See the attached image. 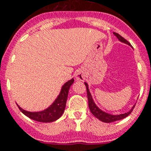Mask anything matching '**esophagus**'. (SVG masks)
Segmentation results:
<instances>
[{
	"mask_svg": "<svg viewBox=\"0 0 151 151\" xmlns=\"http://www.w3.org/2000/svg\"><path fill=\"white\" fill-rule=\"evenodd\" d=\"M75 78L78 81H83L85 79V73L83 72V70L77 71L75 74Z\"/></svg>",
	"mask_w": 151,
	"mask_h": 151,
	"instance_id": "obj_1",
	"label": "esophagus"
}]
</instances>
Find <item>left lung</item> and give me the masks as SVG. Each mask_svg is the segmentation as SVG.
Returning <instances> with one entry per match:
<instances>
[{
	"instance_id": "1",
	"label": "left lung",
	"mask_w": 151,
	"mask_h": 151,
	"mask_svg": "<svg viewBox=\"0 0 151 151\" xmlns=\"http://www.w3.org/2000/svg\"><path fill=\"white\" fill-rule=\"evenodd\" d=\"M116 38L118 39L119 41L120 42H122L124 43H126L128 45H130V43L127 41L125 39H124L122 36H120V35L117 34V33H113ZM85 85L86 87V91H87V98H88V105H89V108H90V110L91 111V113L95 116L96 118H98L99 120H100L103 122H105V123H111V122H114V121H116V120H122L124 118H125L126 116H128L129 115L132 111H133V109L134 108V105H133V107H132V108L130 109L129 111H127L125 113L123 114H119V115H113V114H110L108 113V112H106V111H103L101 110L100 108H99L97 105L95 104V101H94V99L92 98V95L91 94V92H90V90H89V86L88 84L85 82Z\"/></svg>"
}]
</instances>
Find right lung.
<instances>
[{"label": "right lung", "instance_id": "right-lung-1", "mask_svg": "<svg viewBox=\"0 0 151 151\" xmlns=\"http://www.w3.org/2000/svg\"><path fill=\"white\" fill-rule=\"evenodd\" d=\"M74 82V79H70L69 81L65 82L61 87L60 92L52 104L48 108L40 111H28L22 109L18 106L20 111L26 115L27 116L31 118L32 120L43 122V123H49L58 120L61 116L65 111L66 106V101L69 95V91L70 86Z\"/></svg>", "mask_w": 151, "mask_h": 151}]
</instances>
